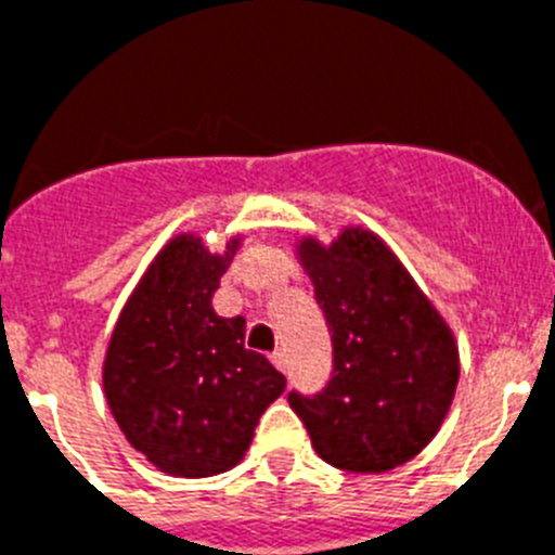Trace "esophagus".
<instances>
[{"label":"esophagus","instance_id":"1","mask_svg":"<svg viewBox=\"0 0 555 555\" xmlns=\"http://www.w3.org/2000/svg\"><path fill=\"white\" fill-rule=\"evenodd\" d=\"M269 361H272V364L278 366V370H281V372H286V356H283L281 350H274L272 356H269Z\"/></svg>","mask_w":555,"mask_h":555}]
</instances>
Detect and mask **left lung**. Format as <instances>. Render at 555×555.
<instances>
[{"instance_id":"1","label":"left lung","mask_w":555,"mask_h":555,"mask_svg":"<svg viewBox=\"0 0 555 555\" xmlns=\"http://www.w3.org/2000/svg\"><path fill=\"white\" fill-rule=\"evenodd\" d=\"M333 341L331 380L288 391L322 461L347 473H386L430 442L453 403L459 347L403 263L370 230L331 247L300 242Z\"/></svg>"}]
</instances>
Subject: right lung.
<instances>
[{"mask_svg": "<svg viewBox=\"0 0 555 555\" xmlns=\"http://www.w3.org/2000/svg\"><path fill=\"white\" fill-rule=\"evenodd\" d=\"M238 238L210 255L197 235L171 238L130 294L107 345L105 384L121 434L155 467L208 478L235 467L286 377L244 347V320L210 300Z\"/></svg>", "mask_w": 555, "mask_h": 555, "instance_id": "right-lung-1", "label": "right lung"}]
</instances>
